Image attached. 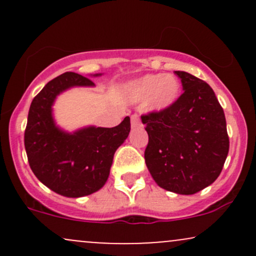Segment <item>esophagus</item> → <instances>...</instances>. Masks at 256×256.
<instances>
[{
  "mask_svg": "<svg viewBox=\"0 0 256 256\" xmlns=\"http://www.w3.org/2000/svg\"><path fill=\"white\" fill-rule=\"evenodd\" d=\"M131 125L132 128H136V126L140 125V116H138V114H132L131 116Z\"/></svg>",
  "mask_w": 256,
  "mask_h": 256,
  "instance_id": "obj_1",
  "label": "esophagus"
}]
</instances>
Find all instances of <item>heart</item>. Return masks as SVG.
Returning <instances> with one entry per match:
<instances>
[{
	"label": "heart",
	"mask_w": 256,
	"mask_h": 256,
	"mask_svg": "<svg viewBox=\"0 0 256 256\" xmlns=\"http://www.w3.org/2000/svg\"><path fill=\"white\" fill-rule=\"evenodd\" d=\"M180 91L178 79L170 74H146L131 85V95L136 100H148L155 110L168 108L177 101Z\"/></svg>",
	"instance_id": "obj_1"
}]
</instances>
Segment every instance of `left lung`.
<instances>
[{
    "mask_svg": "<svg viewBox=\"0 0 256 256\" xmlns=\"http://www.w3.org/2000/svg\"><path fill=\"white\" fill-rule=\"evenodd\" d=\"M174 74L184 92L166 110L140 116L149 137L144 158L158 186L192 195L219 177L230 140L212 88L188 72Z\"/></svg>",
    "mask_w": 256,
    "mask_h": 256,
    "instance_id": "left-lung-1",
    "label": "left lung"
}]
</instances>
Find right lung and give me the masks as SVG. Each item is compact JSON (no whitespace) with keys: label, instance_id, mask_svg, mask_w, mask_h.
Wrapping results in <instances>:
<instances>
[{"label":"right lung","instance_id":"obj_1","mask_svg":"<svg viewBox=\"0 0 256 256\" xmlns=\"http://www.w3.org/2000/svg\"><path fill=\"white\" fill-rule=\"evenodd\" d=\"M92 85L89 78L66 72L34 96L28 110L24 142L32 172L46 186L67 198L90 195L104 186L114 152L131 128L128 116L116 128L90 126L74 134L55 126L52 106L58 94L71 86Z\"/></svg>","mask_w":256,"mask_h":256}]
</instances>
